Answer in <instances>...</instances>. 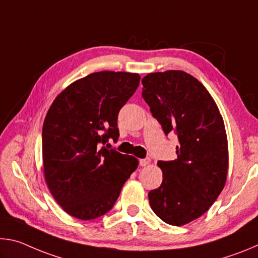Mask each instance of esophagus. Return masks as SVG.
<instances>
[{
	"instance_id": "esophagus-1",
	"label": "esophagus",
	"mask_w": 258,
	"mask_h": 258,
	"mask_svg": "<svg viewBox=\"0 0 258 258\" xmlns=\"http://www.w3.org/2000/svg\"><path fill=\"white\" fill-rule=\"evenodd\" d=\"M150 161H151V159L149 158V157H146V158L140 159V166H142V167H146V166L150 164Z\"/></svg>"
}]
</instances>
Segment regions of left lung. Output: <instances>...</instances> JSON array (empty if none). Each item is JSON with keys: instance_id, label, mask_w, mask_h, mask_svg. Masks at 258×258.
Wrapping results in <instances>:
<instances>
[{"instance_id": "left-lung-1", "label": "left lung", "mask_w": 258, "mask_h": 258, "mask_svg": "<svg viewBox=\"0 0 258 258\" xmlns=\"http://www.w3.org/2000/svg\"><path fill=\"white\" fill-rule=\"evenodd\" d=\"M142 98L164 133L174 132L175 160H159L163 182L148 194L167 224L184 225L206 213L228 175V139L215 101L197 78L181 71L148 74Z\"/></svg>"}]
</instances>
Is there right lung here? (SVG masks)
<instances>
[{
	"instance_id": "add662e5",
	"label": "right lung",
	"mask_w": 258,
	"mask_h": 258,
	"mask_svg": "<svg viewBox=\"0 0 258 258\" xmlns=\"http://www.w3.org/2000/svg\"><path fill=\"white\" fill-rule=\"evenodd\" d=\"M140 78L124 72L90 74L64 89L46 113L45 181L63 211L78 220H94L110 211L138 167L137 158L109 149L107 143L118 140V112Z\"/></svg>"
}]
</instances>
